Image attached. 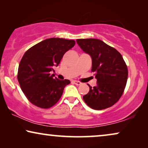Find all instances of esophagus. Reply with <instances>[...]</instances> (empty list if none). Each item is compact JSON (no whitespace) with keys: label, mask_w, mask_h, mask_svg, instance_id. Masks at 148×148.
I'll return each mask as SVG.
<instances>
[{"label":"esophagus","mask_w":148,"mask_h":148,"mask_svg":"<svg viewBox=\"0 0 148 148\" xmlns=\"http://www.w3.org/2000/svg\"><path fill=\"white\" fill-rule=\"evenodd\" d=\"M73 84H75L76 86H79V85L82 84V83H81L80 82H78V81H76V80L73 81Z\"/></svg>","instance_id":"1"}]
</instances>
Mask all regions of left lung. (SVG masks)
<instances>
[{"instance_id": "obj_1", "label": "left lung", "mask_w": 148, "mask_h": 148, "mask_svg": "<svg viewBox=\"0 0 148 148\" xmlns=\"http://www.w3.org/2000/svg\"><path fill=\"white\" fill-rule=\"evenodd\" d=\"M82 50L91 56L92 71L95 73L97 85L91 87L83 96L84 102L94 110L112 106L122 96L126 86L128 70L121 54L102 40L94 38L77 39Z\"/></svg>"}]
</instances>
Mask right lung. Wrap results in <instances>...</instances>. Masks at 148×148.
Listing matches in <instances>:
<instances>
[{
    "label": "right lung",
    "instance_id": "add662e5",
    "mask_svg": "<svg viewBox=\"0 0 148 148\" xmlns=\"http://www.w3.org/2000/svg\"><path fill=\"white\" fill-rule=\"evenodd\" d=\"M75 44L73 40L48 38L24 54L18 68L17 79L26 98L35 106L42 108L54 106L61 97L64 87L70 84L68 79L53 78L50 72Z\"/></svg>",
    "mask_w": 148,
    "mask_h": 148
}]
</instances>
